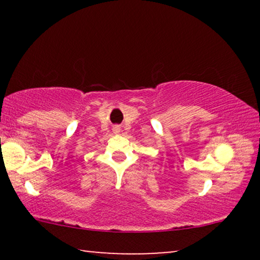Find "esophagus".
Instances as JSON below:
<instances>
[{"instance_id": "esophagus-1", "label": "esophagus", "mask_w": 260, "mask_h": 260, "mask_svg": "<svg viewBox=\"0 0 260 260\" xmlns=\"http://www.w3.org/2000/svg\"><path fill=\"white\" fill-rule=\"evenodd\" d=\"M113 131H114V133H119V131H120V128H119V126H116L113 128Z\"/></svg>"}]
</instances>
